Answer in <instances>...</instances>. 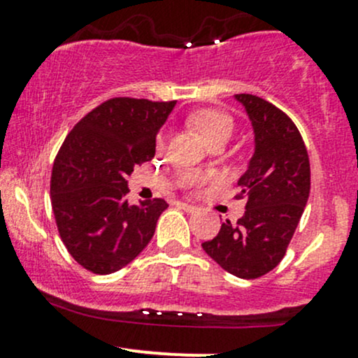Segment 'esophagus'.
<instances>
[{"instance_id":"esophagus-1","label":"esophagus","mask_w":358,"mask_h":358,"mask_svg":"<svg viewBox=\"0 0 358 358\" xmlns=\"http://www.w3.org/2000/svg\"><path fill=\"white\" fill-rule=\"evenodd\" d=\"M178 208L183 209V211H187V213H196L197 211V206L187 204V202H178Z\"/></svg>"}]
</instances>
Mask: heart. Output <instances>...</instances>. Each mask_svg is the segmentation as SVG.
I'll return each mask as SVG.
<instances>
[{
  "mask_svg": "<svg viewBox=\"0 0 358 358\" xmlns=\"http://www.w3.org/2000/svg\"><path fill=\"white\" fill-rule=\"evenodd\" d=\"M189 124L199 133L208 145L218 142V140H229V136L234 131L232 115L222 109H215V107H201V109L190 112ZM157 147L159 149L162 147V138L157 140ZM182 183L185 187L199 185L201 178L185 173V175H182Z\"/></svg>",
  "mask_w": 358,
  "mask_h": 358,
  "instance_id": "obj_1",
  "label": "heart"
}]
</instances>
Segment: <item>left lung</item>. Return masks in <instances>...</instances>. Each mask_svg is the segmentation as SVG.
<instances>
[{"instance_id":"obj_1","label":"left lung","mask_w":358,"mask_h":358,"mask_svg":"<svg viewBox=\"0 0 358 358\" xmlns=\"http://www.w3.org/2000/svg\"><path fill=\"white\" fill-rule=\"evenodd\" d=\"M236 99L255 129V154L239 178L246 199L237 223L227 220L202 249L232 275L258 279L282 262L310 196V159L301 133L286 112L249 93Z\"/></svg>"}]
</instances>
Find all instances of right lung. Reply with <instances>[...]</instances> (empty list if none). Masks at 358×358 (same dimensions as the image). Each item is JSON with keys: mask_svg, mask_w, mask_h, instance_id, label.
I'll return each mask as SVG.
<instances>
[{"mask_svg": "<svg viewBox=\"0 0 358 358\" xmlns=\"http://www.w3.org/2000/svg\"><path fill=\"white\" fill-rule=\"evenodd\" d=\"M175 103L115 96L64 140L52 169V208L60 239L90 272H117L152 239L168 202L156 197L129 206L126 176L154 157L156 135Z\"/></svg>", "mask_w": 358, "mask_h": 358, "instance_id": "right-lung-1", "label": "right lung"}]
</instances>
